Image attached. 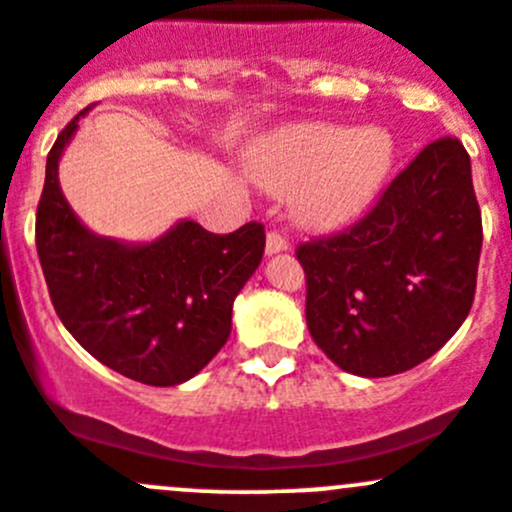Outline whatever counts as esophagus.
I'll list each match as a JSON object with an SVG mask.
<instances>
[{
    "label": "esophagus",
    "instance_id": "obj_1",
    "mask_svg": "<svg viewBox=\"0 0 512 512\" xmlns=\"http://www.w3.org/2000/svg\"><path fill=\"white\" fill-rule=\"evenodd\" d=\"M287 247H290V242H287L285 237L280 235V232H277V230L267 232V242H265L267 255H277V252H285Z\"/></svg>",
    "mask_w": 512,
    "mask_h": 512
}]
</instances>
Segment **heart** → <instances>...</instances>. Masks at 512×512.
I'll list each match as a JSON object with an SVG mask.
<instances>
[{
    "label": "heart",
    "mask_w": 512,
    "mask_h": 512,
    "mask_svg": "<svg viewBox=\"0 0 512 512\" xmlns=\"http://www.w3.org/2000/svg\"><path fill=\"white\" fill-rule=\"evenodd\" d=\"M393 160L395 142L382 127L310 122L270 137L255 155V177L275 192H295L300 220L337 227L375 200Z\"/></svg>",
    "instance_id": "1"
}]
</instances>
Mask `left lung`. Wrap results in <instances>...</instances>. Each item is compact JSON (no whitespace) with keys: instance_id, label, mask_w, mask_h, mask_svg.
Here are the masks:
<instances>
[{"instance_id":"1","label":"left lung","mask_w":512,"mask_h":512,"mask_svg":"<svg viewBox=\"0 0 512 512\" xmlns=\"http://www.w3.org/2000/svg\"><path fill=\"white\" fill-rule=\"evenodd\" d=\"M480 247L468 152L455 137L430 142L362 220L297 247L312 340L360 377L420 365L468 317Z\"/></svg>"}]
</instances>
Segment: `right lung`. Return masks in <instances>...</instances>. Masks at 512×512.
Instances as JSON below:
<instances>
[{
    "label": "right lung",
    "instance_id": "1",
    "mask_svg": "<svg viewBox=\"0 0 512 512\" xmlns=\"http://www.w3.org/2000/svg\"><path fill=\"white\" fill-rule=\"evenodd\" d=\"M79 112L47 155L37 252L62 325L102 365L170 388L195 377L232 330V302L265 252V227L215 235L192 220L147 245L89 232L59 190V157Z\"/></svg>",
    "mask_w": 512,
    "mask_h": 512
}]
</instances>
